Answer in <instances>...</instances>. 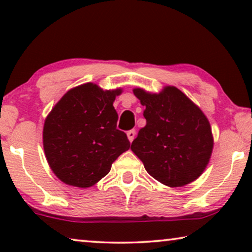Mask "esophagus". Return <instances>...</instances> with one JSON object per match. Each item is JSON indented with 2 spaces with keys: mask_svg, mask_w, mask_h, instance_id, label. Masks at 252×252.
I'll return each instance as SVG.
<instances>
[{
  "mask_svg": "<svg viewBox=\"0 0 252 252\" xmlns=\"http://www.w3.org/2000/svg\"><path fill=\"white\" fill-rule=\"evenodd\" d=\"M136 135V130L135 129H130L127 132V137H128L129 142H132V141L134 140V137H135Z\"/></svg>",
  "mask_w": 252,
  "mask_h": 252,
  "instance_id": "obj_1",
  "label": "esophagus"
}]
</instances>
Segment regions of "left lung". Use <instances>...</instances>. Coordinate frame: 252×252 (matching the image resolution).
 Returning a JSON list of instances; mask_svg holds the SVG:
<instances>
[{
	"instance_id": "1",
	"label": "left lung",
	"mask_w": 252,
	"mask_h": 252,
	"mask_svg": "<svg viewBox=\"0 0 252 252\" xmlns=\"http://www.w3.org/2000/svg\"><path fill=\"white\" fill-rule=\"evenodd\" d=\"M133 93L146 106L147 124L130 149L148 173L168 187L196 180L205 170L213 148L211 126L202 110L173 86L159 94L141 88Z\"/></svg>"
}]
</instances>
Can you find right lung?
Instances as JSON below:
<instances>
[{"label": "right lung", "instance_id": "add662e5", "mask_svg": "<svg viewBox=\"0 0 252 252\" xmlns=\"http://www.w3.org/2000/svg\"><path fill=\"white\" fill-rule=\"evenodd\" d=\"M122 89L103 91L97 85L72 88L54 106L43 126V148L48 164L64 184L92 187L129 149V141L117 129L113 108Z\"/></svg>", "mask_w": 252, "mask_h": 252}]
</instances>
